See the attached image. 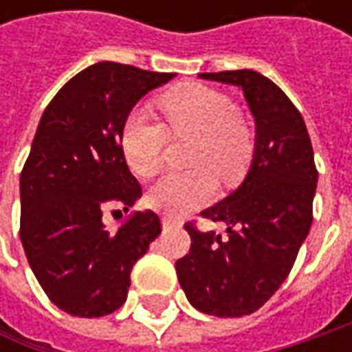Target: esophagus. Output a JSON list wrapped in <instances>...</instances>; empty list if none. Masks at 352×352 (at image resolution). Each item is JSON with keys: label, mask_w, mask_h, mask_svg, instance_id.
<instances>
[{"label": "esophagus", "mask_w": 352, "mask_h": 352, "mask_svg": "<svg viewBox=\"0 0 352 352\" xmlns=\"http://www.w3.org/2000/svg\"><path fill=\"white\" fill-rule=\"evenodd\" d=\"M162 229L164 231H168V229H180V221H176V219H172L168 215H164L162 217Z\"/></svg>", "instance_id": "obj_1"}]
</instances>
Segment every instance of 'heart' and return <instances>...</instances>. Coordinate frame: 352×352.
Segmentation results:
<instances>
[{
    "label": "heart",
    "instance_id": "1",
    "mask_svg": "<svg viewBox=\"0 0 352 352\" xmlns=\"http://www.w3.org/2000/svg\"><path fill=\"white\" fill-rule=\"evenodd\" d=\"M160 109L176 137L192 135L197 141L188 172L162 174L146 199L158 211L178 215L208 204L215 196L217 174L225 184L243 178L252 156V135L236 116L235 103L225 94L201 84H186L160 98ZM168 142V129L141 109L131 111L121 129V153L137 176L155 174Z\"/></svg>",
    "mask_w": 352,
    "mask_h": 352
}]
</instances>
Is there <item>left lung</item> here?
Instances as JSON below:
<instances>
[{"label": "left lung", "instance_id": "1", "mask_svg": "<svg viewBox=\"0 0 352 352\" xmlns=\"http://www.w3.org/2000/svg\"><path fill=\"white\" fill-rule=\"evenodd\" d=\"M199 78L243 91L254 119V148L239 188L201 211L225 223L227 235L186 225L192 249L176 272L197 311L241 318L266 304L290 274L314 219L318 170L304 119L272 80L254 70Z\"/></svg>", "mask_w": 352, "mask_h": 352}]
</instances>
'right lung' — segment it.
I'll return each mask as SVG.
<instances>
[{"label":"right lung","instance_id":"right-lung-1","mask_svg":"<svg viewBox=\"0 0 352 352\" xmlns=\"http://www.w3.org/2000/svg\"><path fill=\"white\" fill-rule=\"evenodd\" d=\"M174 76L98 62L41 117L19 180L21 243L50 302L70 316L102 318L125 304L133 264L160 235L151 210L133 211L116 231L102 217L111 206L127 213L142 196L121 129L142 96Z\"/></svg>","mask_w":352,"mask_h":352}]
</instances>
